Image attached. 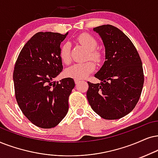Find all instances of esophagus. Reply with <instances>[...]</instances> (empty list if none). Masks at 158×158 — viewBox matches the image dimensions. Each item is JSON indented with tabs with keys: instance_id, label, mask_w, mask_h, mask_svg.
<instances>
[{
	"instance_id": "34e87169",
	"label": "esophagus",
	"mask_w": 158,
	"mask_h": 158,
	"mask_svg": "<svg viewBox=\"0 0 158 158\" xmlns=\"http://www.w3.org/2000/svg\"><path fill=\"white\" fill-rule=\"evenodd\" d=\"M74 81H75V83L77 84V85H78V84L80 82L81 80H80V79H74Z\"/></svg>"
}]
</instances>
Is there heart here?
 Here are the masks:
<instances>
[{
  "label": "heart",
  "mask_w": 158,
  "mask_h": 158,
  "mask_svg": "<svg viewBox=\"0 0 158 158\" xmlns=\"http://www.w3.org/2000/svg\"><path fill=\"white\" fill-rule=\"evenodd\" d=\"M77 41L84 46L89 51V57L95 62H100L101 60V54L96 50L98 42L96 39L88 33H82L77 37ZM61 60L65 64H69L71 62L70 55V45L65 43L62 45L60 51ZM95 69V64L92 61L83 63H77L65 70L67 77L77 79H82L93 73Z\"/></svg>",
  "instance_id": "heart-1"
}]
</instances>
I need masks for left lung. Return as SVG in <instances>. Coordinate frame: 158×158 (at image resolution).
<instances>
[{"mask_svg":"<svg viewBox=\"0 0 158 158\" xmlns=\"http://www.w3.org/2000/svg\"><path fill=\"white\" fill-rule=\"evenodd\" d=\"M93 31L102 39L106 60L95 74L101 82H87V100L102 118L120 119L140 98L144 81L141 60L132 41L117 27L103 25Z\"/></svg>","mask_w":158,"mask_h":158,"instance_id":"1","label":"left lung"}]
</instances>
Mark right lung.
Masks as SVG:
<instances>
[{"mask_svg":"<svg viewBox=\"0 0 158 158\" xmlns=\"http://www.w3.org/2000/svg\"><path fill=\"white\" fill-rule=\"evenodd\" d=\"M68 35L35 33L25 44L13 73L15 97L24 115L36 126L52 128L69 111V97L75 86L72 78L53 79L63 70L60 44Z\"/></svg>","mask_w":158,"mask_h":158,"instance_id":"right-lung-1","label":"right lung"}]
</instances>
